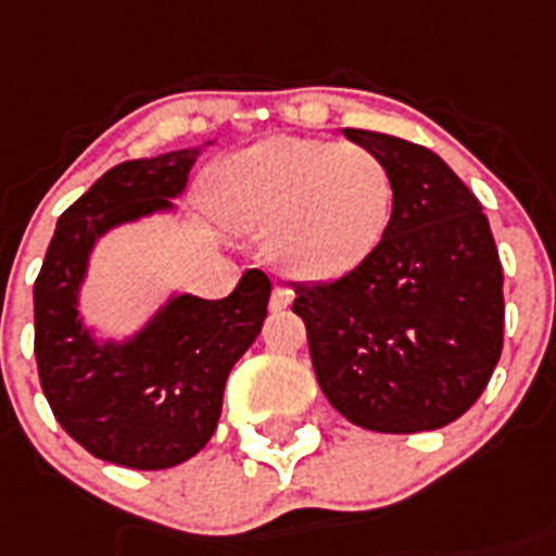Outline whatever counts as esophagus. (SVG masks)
Masks as SVG:
<instances>
[{
  "instance_id": "1",
  "label": "esophagus",
  "mask_w": 556,
  "mask_h": 556,
  "mask_svg": "<svg viewBox=\"0 0 556 556\" xmlns=\"http://www.w3.org/2000/svg\"><path fill=\"white\" fill-rule=\"evenodd\" d=\"M290 299H293V290H290V285L285 282H274V290H271V309H285L290 304Z\"/></svg>"
}]
</instances>
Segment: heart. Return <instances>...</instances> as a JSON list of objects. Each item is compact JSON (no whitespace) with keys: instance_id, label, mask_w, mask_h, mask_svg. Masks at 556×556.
<instances>
[{"instance_id":"obj_1","label":"heart","mask_w":556,"mask_h":556,"mask_svg":"<svg viewBox=\"0 0 556 556\" xmlns=\"http://www.w3.org/2000/svg\"><path fill=\"white\" fill-rule=\"evenodd\" d=\"M216 202L236 227L271 230L268 247L285 271L329 279L381 243L395 184L381 155L362 144L271 137L227 161Z\"/></svg>"}]
</instances>
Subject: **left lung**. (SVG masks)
I'll return each mask as SVG.
<instances>
[{"label": "left lung", "mask_w": 556, "mask_h": 556, "mask_svg": "<svg viewBox=\"0 0 556 556\" xmlns=\"http://www.w3.org/2000/svg\"><path fill=\"white\" fill-rule=\"evenodd\" d=\"M395 184L381 243L331 282H295L315 378L359 428L419 433L475 406L502 354L505 295L477 197L433 150L345 128Z\"/></svg>", "instance_id": "1"}]
</instances>
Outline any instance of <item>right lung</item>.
<instances>
[{"mask_svg":"<svg viewBox=\"0 0 556 556\" xmlns=\"http://www.w3.org/2000/svg\"><path fill=\"white\" fill-rule=\"evenodd\" d=\"M200 148L123 161L56 222L35 279V359L56 422L96 458L169 469L214 435L232 365L261 334L271 279L249 268L227 299L173 295L126 342H98L79 318V288L98 238L173 211Z\"/></svg>","mask_w":556,"mask_h":556,"instance_id":"add662e5","label":"right lung"}]
</instances>
